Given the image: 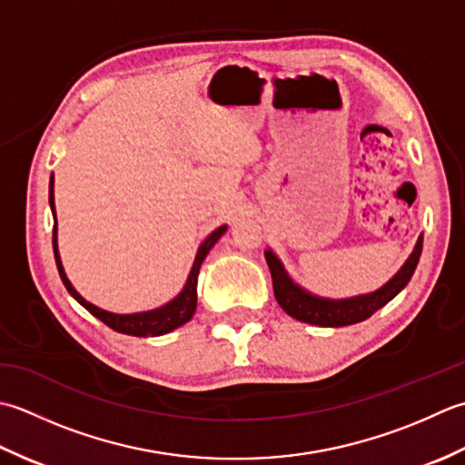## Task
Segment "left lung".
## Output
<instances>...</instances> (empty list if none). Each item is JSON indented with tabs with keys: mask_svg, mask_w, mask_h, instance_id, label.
Segmentation results:
<instances>
[{
	"mask_svg": "<svg viewBox=\"0 0 465 465\" xmlns=\"http://www.w3.org/2000/svg\"><path fill=\"white\" fill-rule=\"evenodd\" d=\"M421 249H423V236H420L411 257L407 259L401 271L397 272L385 287H381L375 292H369V295L343 299V301L319 299V297L309 295V292L299 289L295 282L287 277L281 261L274 257L271 251L264 252V257H267V264L271 269L274 299H277L281 309L285 311L287 315L301 321V323H309V325L345 327V325L361 323V321L371 317L377 309L385 307L387 302H390L397 292H400L407 282L411 281L415 267H418L420 257H421Z\"/></svg>",
	"mask_w": 465,
	"mask_h": 465,
	"instance_id": "1",
	"label": "left lung"
}]
</instances>
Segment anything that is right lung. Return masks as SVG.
<instances>
[{
    "label": "right lung",
    "instance_id": "add662e5",
    "mask_svg": "<svg viewBox=\"0 0 465 465\" xmlns=\"http://www.w3.org/2000/svg\"><path fill=\"white\" fill-rule=\"evenodd\" d=\"M50 206L54 213V176L50 178ZM226 231V226H221L214 232H211L206 236V241L201 244V249L196 252V259L193 264V271L188 274V281L183 289V292L174 299L170 301L168 305L160 307L156 311H148V312H136V315H114V312L102 311L98 307L90 305L86 299H82L75 289L70 285L68 277H65L62 261H60V252H58V244H55V224H54V234H52V242H54V257H55V264H58V272L62 277V282L68 289L70 295L80 302L82 307H86L94 317H98L102 323H106L110 329L118 331V333L124 335H132V337H158L170 333L176 327L184 325L186 321H191L194 311H196V277L198 271H201V264L204 261V257L208 254V251L213 249L214 242L221 239L223 232Z\"/></svg>",
    "mask_w": 465,
    "mask_h": 465
}]
</instances>
